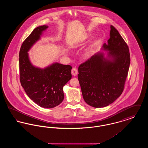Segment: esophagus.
Wrapping results in <instances>:
<instances>
[{
    "mask_svg": "<svg viewBox=\"0 0 148 148\" xmlns=\"http://www.w3.org/2000/svg\"><path fill=\"white\" fill-rule=\"evenodd\" d=\"M77 69L75 68H73L72 69H71V74L73 76H76L77 74Z\"/></svg>",
    "mask_w": 148,
    "mask_h": 148,
    "instance_id": "34e87169",
    "label": "esophagus"
}]
</instances>
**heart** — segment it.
Returning <instances> with one entry per match:
<instances>
[{
  "label": "heart",
  "instance_id": "b5f03b06",
  "mask_svg": "<svg viewBox=\"0 0 148 148\" xmlns=\"http://www.w3.org/2000/svg\"><path fill=\"white\" fill-rule=\"evenodd\" d=\"M93 48V45L90 46L88 49L86 50V51L84 53V54H83V56L85 58H88L89 56H90V54H91V51H92V49Z\"/></svg>",
  "mask_w": 148,
  "mask_h": 148
}]
</instances>
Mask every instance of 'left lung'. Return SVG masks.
<instances>
[{"label": "left lung", "instance_id": "8db88e82", "mask_svg": "<svg viewBox=\"0 0 148 148\" xmlns=\"http://www.w3.org/2000/svg\"><path fill=\"white\" fill-rule=\"evenodd\" d=\"M102 50L81 64L77 75L85 101L94 108L113 103L123 92L129 69L130 57L128 46L113 25L110 38Z\"/></svg>", "mask_w": 148, "mask_h": 148}]
</instances>
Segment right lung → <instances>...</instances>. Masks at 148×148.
<instances>
[{
    "label": "right lung",
    "instance_id": "right-lung-1",
    "mask_svg": "<svg viewBox=\"0 0 148 148\" xmlns=\"http://www.w3.org/2000/svg\"><path fill=\"white\" fill-rule=\"evenodd\" d=\"M48 28L42 25L34 29L21 45L19 52L20 81L29 98L44 108H53L63 100V86L71 78L69 65L53 63L42 69L34 66L28 52Z\"/></svg>",
    "mask_w": 148,
    "mask_h": 148
}]
</instances>
